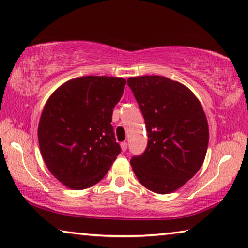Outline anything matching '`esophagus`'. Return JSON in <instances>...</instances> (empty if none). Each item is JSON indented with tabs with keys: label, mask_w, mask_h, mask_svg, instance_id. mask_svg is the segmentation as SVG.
Masks as SVG:
<instances>
[{
	"label": "esophagus",
	"mask_w": 248,
	"mask_h": 248,
	"mask_svg": "<svg viewBox=\"0 0 248 248\" xmlns=\"http://www.w3.org/2000/svg\"><path fill=\"white\" fill-rule=\"evenodd\" d=\"M120 147H121V150H123L124 152L127 150V147H128V143L127 142H121L120 143Z\"/></svg>",
	"instance_id": "obj_1"
}]
</instances>
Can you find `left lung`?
I'll return each instance as SVG.
<instances>
[{
    "label": "left lung",
    "mask_w": 248,
    "mask_h": 248,
    "mask_svg": "<svg viewBox=\"0 0 248 248\" xmlns=\"http://www.w3.org/2000/svg\"><path fill=\"white\" fill-rule=\"evenodd\" d=\"M148 131V145L130 160L144 187L172 193L202 167L209 144V124L201 103L179 81L163 76L128 78Z\"/></svg>",
    "instance_id": "8db88e82"
}]
</instances>
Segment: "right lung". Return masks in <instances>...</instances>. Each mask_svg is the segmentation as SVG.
<instances>
[{
    "mask_svg": "<svg viewBox=\"0 0 248 248\" xmlns=\"http://www.w3.org/2000/svg\"><path fill=\"white\" fill-rule=\"evenodd\" d=\"M124 86L123 77H78L46 101L37 130L39 150L50 173L66 187L95 186L120 153L111 120Z\"/></svg>",
    "mask_w": 248,
    "mask_h": 248,
    "instance_id": "obj_1",
    "label": "right lung"
}]
</instances>
